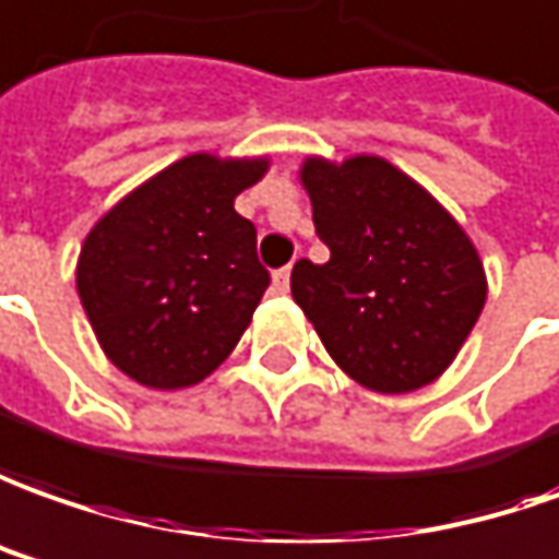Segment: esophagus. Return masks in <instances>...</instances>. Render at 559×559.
<instances>
[{"label":"esophagus","mask_w":559,"mask_h":559,"mask_svg":"<svg viewBox=\"0 0 559 559\" xmlns=\"http://www.w3.org/2000/svg\"><path fill=\"white\" fill-rule=\"evenodd\" d=\"M288 280H292V267H280V271L273 273V292H288Z\"/></svg>","instance_id":"obj_1"}]
</instances>
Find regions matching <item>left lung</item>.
Wrapping results in <instances>:
<instances>
[{
    "label": "left lung",
    "mask_w": 559,
    "mask_h": 559,
    "mask_svg": "<svg viewBox=\"0 0 559 559\" xmlns=\"http://www.w3.org/2000/svg\"><path fill=\"white\" fill-rule=\"evenodd\" d=\"M304 191L331 258L292 267V298L337 368L402 395L429 386L463 349L487 301L475 242L407 173L377 155L304 157Z\"/></svg>",
    "instance_id": "1"
}]
</instances>
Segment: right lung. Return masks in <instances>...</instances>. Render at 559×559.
I'll list each match as a JSON object with an SVG mask.
<instances>
[{"label": "right lung", "mask_w": 559, "mask_h": 559, "mask_svg": "<svg viewBox=\"0 0 559 559\" xmlns=\"http://www.w3.org/2000/svg\"><path fill=\"white\" fill-rule=\"evenodd\" d=\"M271 157L210 152L136 185L84 237L81 307L106 359L148 390H185L234 353L271 273L255 225L234 210Z\"/></svg>", "instance_id": "add662e5"}]
</instances>
